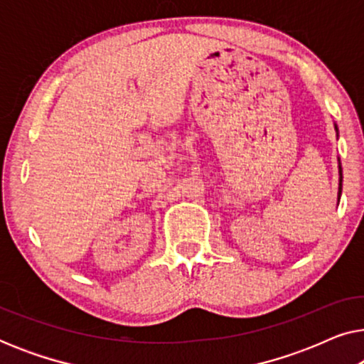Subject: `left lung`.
Here are the masks:
<instances>
[{
    "label": "left lung",
    "instance_id": "obj_1",
    "mask_svg": "<svg viewBox=\"0 0 364 364\" xmlns=\"http://www.w3.org/2000/svg\"><path fill=\"white\" fill-rule=\"evenodd\" d=\"M335 131H336V134H338L336 124H335ZM338 173H340V183H338V202H340L341 188H343V171H341V162H340V159H338Z\"/></svg>",
    "mask_w": 364,
    "mask_h": 364
}]
</instances>
